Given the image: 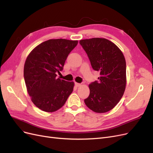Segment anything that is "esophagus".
<instances>
[{
    "mask_svg": "<svg viewBox=\"0 0 153 153\" xmlns=\"http://www.w3.org/2000/svg\"><path fill=\"white\" fill-rule=\"evenodd\" d=\"M82 85V84H80V83H75V86L76 87H80Z\"/></svg>",
    "mask_w": 153,
    "mask_h": 153,
    "instance_id": "34e87169",
    "label": "esophagus"
}]
</instances>
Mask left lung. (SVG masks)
Instances as JSON below:
<instances>
[{
  "label": "left lung",
  "mask_w": 153,
  "mask_h": 153,
  "mask_svg": "<svg viewBox=\"0 0 153 153\" xmlns=\"http://www.w3.org/2000/svg\"><path fill=\"white\" fill-rule=\"evenodd\" d=\"M82 46L94 70L100 72L99 80L89 85L90 94L84 102L96 113L114 108L123 97L126 85V61L116 45L105 38L82 39Z\"/></svg>",
  "instance_id": "obj_1"
}]
</instances>
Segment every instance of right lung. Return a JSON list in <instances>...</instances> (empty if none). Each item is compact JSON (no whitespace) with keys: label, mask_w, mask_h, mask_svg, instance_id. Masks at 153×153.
<instances>
[{"label":"right lung","mask_w":153,"mask_h":153,"mask_svg":"<svg viewBox=\"0 0 153 153\" xmlns=\"http://www.w3.org/2000/svg\"><path fill=\"white\" fill-rule=\"evenodd\" d=\"M78 44L77 40L52 39L41 43L27 56L24 69L27 91L37 107L53 112L65 104L75 83L59 78L67 57Z\"/></svg>","instance_id":"1"}]
</instances>
